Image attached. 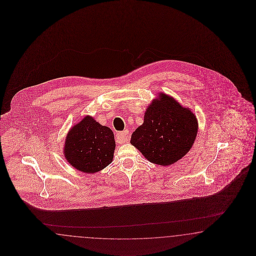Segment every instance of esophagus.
Instances as JSON below:
<instances>
[{
    "label": "esophagus",
    "instance_id": "esophagus-1",
    "mask_svg": "<svg viewBox=\"0 0 256 256\" xmlns=\"http://www.w3.org/2000/svg\"><path fill=\"white\" fill-rule=\"evenodd\" d=\"M116 140L121 144L126 142L128 140V130H124V132L116 133Z\"/></svg>",
    "mask_w": 256,
    "mask_h": 256
}]
</instances>
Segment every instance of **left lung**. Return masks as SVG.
<instances>
[{
	"mask_svg": "<svg viewBox=\"0 0 256 256\" xmlns=\"http://www.w3.org/2000/svg\"><path fill=\"white\" fill-rule=\"evenodd\" d=\"M197 133L198 120L192 110L160 92L148 105L130 144L150 162L169 166L186 155Z\"/></svg>",
	"mask_w": 256,
	"mask_h": 256,
	"instance_id": "1",
	"label": "left lung"
}]
</instances>
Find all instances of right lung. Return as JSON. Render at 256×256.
<instances>
[{"label": "right lung", "instance_id": "add662e5", "mask_svg": "<svg viewBox=\"0 0 256 256\" xmlns=\"http://www.w3.org/2000/svg\"><path fill=\"white\" fill-rule=\"evenodd\" d=\"M116 140L112 130L91 116L84 117L68 132L62 153L76 170L94 174L112 162Z\"/></svg>", "mask_w": 256, "mask_h": 256}]
</instances>
